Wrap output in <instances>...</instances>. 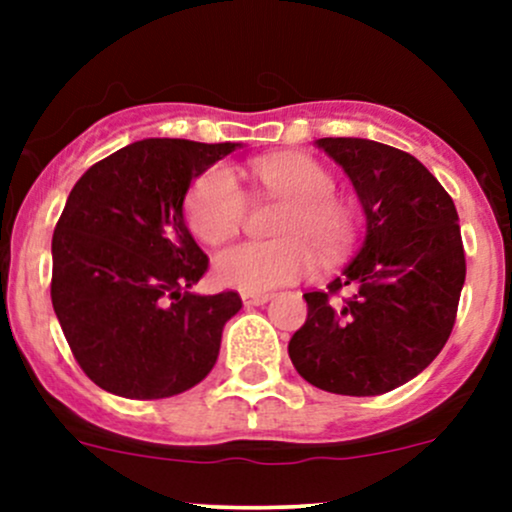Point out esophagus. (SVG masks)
<instances>
[{
    "label": "esophagus",
    "instance_id": "obj_1",
    "mask_svg": "<svg viewBox=\"0 0 512 512\" xmlns=\"http://www.w3.org/2000/svg\"><path fill=\"white\" fill-rule=\"evenodd\" d=\"M269 293H243V303L248 305V308H252V305H262L269 301Z\"/></svg>",
    "mask_w": 512,
    "mask_h": 512
}]
</instances>
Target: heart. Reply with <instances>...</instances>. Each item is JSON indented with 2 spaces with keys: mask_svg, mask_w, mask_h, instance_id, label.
<instances>
[{
  "mask_svg": "<svg viewBox=\"0 0 512 512\" xmlns=\"http://www.w3.org/2000/svg\"><path fill=\"white\" fill-rule=\"evenodd\" d=\"M252 175L269 195L286 202L274 243H238L221 250L214 276L221 286L264 293L293 284L315 269V255L332 262L351 240L349 209L332 195V173L305 154L257 158ZM187 223L199 240L219 245L233 238L248 214V199L231 168L214 166L192 185L185 204Z\"/></svg>",
  "mask_w": 512,
  "mask_h": 512,
  "instance_id": "obj_1",
  "label": "heart"
}]
</instances>
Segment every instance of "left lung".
<instances>
[{
    "mask_svg": "<svg viewBox=\"0 0 512 512\" xmlns=\"http://www.w3.org/2000/svg\"><path fill=\"white\" fill-rule=\"evenodd\" d=\"M315 144L349 175L366 238L327 291L303 293L308 317L289 356L320 390L383 395L416 378L455 325L467 274L457 209L407 151L354 137Z\"/></svg>",
    "mask_w": 512,
    "mask_h": 512,
    "instance_id": "obj_1",
    "label": "left lung"
}]
</instances>
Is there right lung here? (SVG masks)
Instances as JSON below:
<instances>
[{"instance_id": "right-lung-1", "label": "right lung", "mask_w": 512, "mask_h": 512, "mask_svg": "<svg viewBox=\"0 0 512 512\" xmlns=\"http://www.w3.org/2000/svg\"><path fill=\"white\" fill-rule=\"evenodd\" d=\"M240 144L144 139L81 175L52 236V308L81 370L127 399L209 375L236 291L190 293L209 269L182 216L187 187Z\"/></svg>"}]
</instances>
